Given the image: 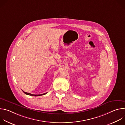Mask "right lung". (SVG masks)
<instances>
[{"instance_id": "right-lung-1", "label": "right lung", "mask_w": 125, "mask_h": 125, "mask_svg": "<svg viewBox=\"0 0 125 125\" xmlns=\"http://www.w3.org/2000/svg\"><path fill=\"white\" fill-rule=\"evenodd\" d=\"M26 94H27V95H31V96H41V95H44L45 94H47L46 93H45V94H30V93H26V92H25L24 91H23Z\"/></svg>"}]
</instances>
